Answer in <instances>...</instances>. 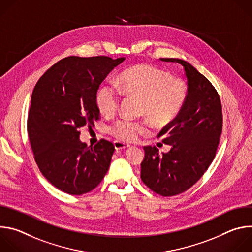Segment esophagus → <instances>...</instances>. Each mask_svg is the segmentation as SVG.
Wrapping results in <instances>:
<instances>
[{"label": "esophagus", "mask_w": 252, "mask_h": 252, "mask_svg": "<svg viewBox=\"0 0 252 252\" xmlns=\"http://www.w3.org/2000/svg\"><path fill=\"white\" fill-rule=\"evenodd\" d=\"M114 145H115L116 150H125V149H127L130 147V145H127V143H125L120 140H115Z\"/></svg>", "instance_id": "1"}]
</instances>
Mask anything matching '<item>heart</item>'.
I'll return each mask as SVG.
<instances>
[{"instance_id": "b5f03b06", "label": "heart", "mask_w": 252, "mask_h": 252, "mask_svg": "<svg viewBox=\"0 0 252 252\" xmlns=\"http://www.w3.org/2000/svg\"><path fill=\"white\" fill-rule=\"evenodd\" d=\"M123 94L141 98V114L159 127L172 123L182 113L189 96L188 85L181 79H173L167 71L152 65L136 64L125 69L118 80L105 81L97 88L94 95L98 111L114 116ZM149 126L143 121L126 118L118 120L110 127L111 133L122 141H134L146 133Z\"/></svg>"}]
</instances>
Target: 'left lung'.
Returning a JSON list of instances; mask_svg holds the SVG:
<instances>
[{"instance_id": "obj_1", "label": "left lung", "mask_w": 252, "mask_h": 252, "mask_svg": "<svg viewBox=\"0 0 252 252\" xmlns=\"http://www.w3.org/2000/svg\"><path fill=\"white\" fill-rule=\"evenodd\" d=\"M182 64L188 78L189 96L182 113L165 126L158 137L170 145L159 155L156 147H145L140 177L161 196H174L196 184L212 162L222 131V107L212 84L186 61L161 58Z\"/></svg>"}]
</instances>
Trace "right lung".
Wrapping results in <instances>:
<instances>
[{
    "mask_svg": "<svg viewBox=\"0 0 252 252\" xmlns=\"http://www.w3.org/2000/svg\"><path fill=\"white\" fill-rule=\"evenodd\" d=\"M125 58L71 56L52 65L35 84L28 115V135L40 171L58 189L82 195L109 170L115 146L101 138L81 142L80 128L94 126L100 115L95 92Z\"/></svg>",
    "mask_w": 252,
    "mask_h": 252,
    "instance_id": "1",
    "label": "right lung"
}]
</instances>
